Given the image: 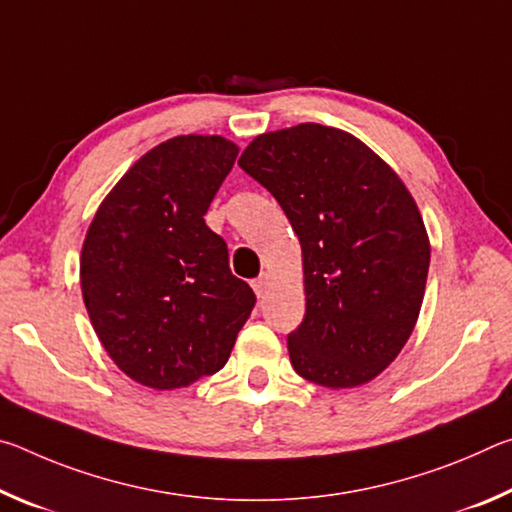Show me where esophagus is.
<instances>
[{"label":"esophagus","instance_id":"34e87169","mask_svg":"<svg viewBox=\"0 0 512 512\" xmlns=\"http://www.w3.org/2000/svg\"><path fill=\"white\" fill-rule=\"evenodd\" d=\"M250 284H253V291L257 293V298H264L266 291H268V284H271V277L264 273V275H259L257 280H253Z\"/></svg>","mask_w":512,"mask_h":512}]
</instances>
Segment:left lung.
<instances>
[{
    "label": "left lung",
    "mask_w": 512,
    "mask_h": 512,
    "mask_svg": "<svg viewBox=\"0 0 512 512\" xmlns=\"http://www.w3.org/2000/svg\"><path fill=\"white\" fill-rule=\"evenodd\" d=\"M239 167L275 196L302 248L307 311L291 366L325 388L368 384L409 341L429 237L400 176L357 137L320 124L257 135Z\"/></svg>",
    "instance_id": "left-lung-1"
}]
</instances>
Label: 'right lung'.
Returning <instances> with one entry per match:
<instances>
[{"label":"right lung","instance_id":"obj_1","mask_svg":"<svg viewBox=\"0 0 512 512\" xmlns=\"http://www.w3.org/2000/svg\"><path fill=\"white\" fill-rule=\"evenodd\" d=\"M237 153L221 135L158 144L103 198L85 235L81 291L94 332L124 375L155 391L219 372L255 307L203 219Z\"/></svg>","mask_w":512,"mask_h":512}]
</instances>
